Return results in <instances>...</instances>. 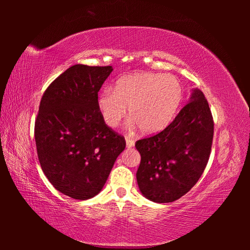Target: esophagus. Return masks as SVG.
<instances>
[{
	"mask_svg": "<svg viewBox=\"0 0 250 250\" xmlns=\"http://www.w3.org/2000/svg\"><path fill=\"white\" fill-rule=\"evenodd\" d=\"M125 143H126V148H131L134 146V141L130 139V137H125Z\"/></svg>",
	"mask_w": 250,
	"mask_h": 250,
	"instance_id": "obj_1",
	"label": "esophagus"
}]
</instances>
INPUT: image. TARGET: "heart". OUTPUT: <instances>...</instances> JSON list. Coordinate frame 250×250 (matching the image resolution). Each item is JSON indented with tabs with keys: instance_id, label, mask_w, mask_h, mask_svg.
Here are the masks:
<instances>
[{
	"instance_id": "heart-1",
	"label": "heart",
	"mask_w": 250,
	"mask_h": 250,
	"mask_svg": "<svg viewBox=\"0 0 250 250\" xmlns=\"http://www.w3.org/2000/svg\"><path fill=\"white\" fill-rule=\"evenodd\" d=\"M184 97L177 77L169 74L135 73L120 77L114 88L100 94L98 108L109 128L118 126L126 115L143 134L152 135L171 125Z\"/></svg>"
}]
</instances>
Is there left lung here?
I'll list each match as a JSON object with an SVG mask.
<instances>
[{"mask_svg":"<svg viewBox=\"0 0 250 250\" xmlns=\"http://www.w3.org/2000/svg\"><path fill=\"white\" fill-rule=\"evenodd\" d=\"M213 136L208 102L201 90L194 89L167 128L135 143L141 153L136 179L143 195L169 203L187 193L204 172Z\"/></svg>","mask_w":250,"mask_h":250,"instance_id":"obj_1","label":"left lung"}]
</instances>
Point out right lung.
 I'll list each match as a JSON object with an SVG mask.
<instances>
[{
    "label": "right lung",
    "instance_id": "add662e5",
    "mask_svg": "<svg viewBox=\"0 0 250 250\" xmlns=\"http://www.w3.org/2000/svg\"><path fill=\"white\" fill-rule=\"evenodd\" d=\"M113 71L76 64L52 82L35 119L37 156L46 177L70 198L97 195L125 148V137L107 126L98 108V92Z\"/></svg>",
    "mask_w": 250,
    "mask_h": 250
}]
</instances>
